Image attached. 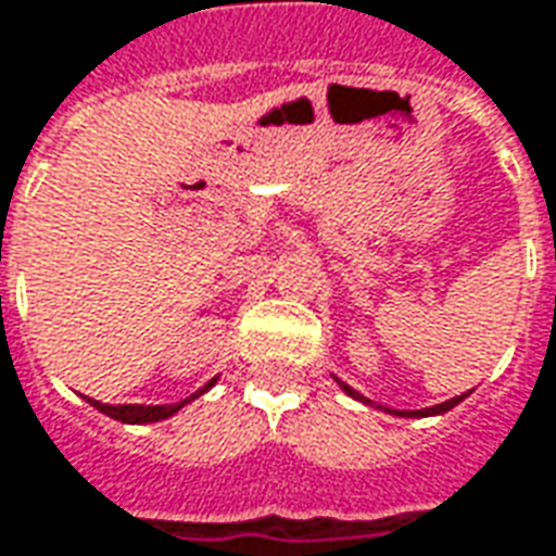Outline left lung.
<instances>
[{"label": "left lung", "mask_w": 556, "mask_h": 556, "mask_svg": "<svg viewBox=\"0 0 556 556\" xmlns=\"http://www.w3.org/2000/svg\"><path fill=\"white\" fill-rule=\"evenodd\" d=\"M337 382H340V379H337ZM340 388H343L345 394H349V397H355V400H364L358 394V391H355V388H349L345 386V382H340ZM467 397V394H460V397H452V400H445V403H440V406H430V409H418V413H394V415H406V418H418V415H421V418H425V415H440V413H448V409H452V406H457V403H460V400ZM364 403H370V400H364Z\"/></svg>", "instance_id": "obj_1"}]
</instances>
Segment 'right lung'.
<instances>
[{
  "instance_id": "right-lung-1",
  "label": "right lung",
  "mask_w": 556,
  "mask_h": 556,
  "mask_svg": "<svg viewBox=\"0 0 556 556\" xmlns=\"http://www.w3.org/2000/svg\"><path fill=\"white\" fill-rule=\"evenodd\" d=\"M213 386V382H211ZM204 386L198 394H204L207 388ZM198 394H192L189 400H195ZM89 400V397H87ZM189 400H184V403H174V406H131V403H126V406H108V403H99V400H89L99 413L111 415V418H116V421H123V425H150V421H162V418H168V415H174L180 406H186Z\"/></svg>"
}]
</instances>
